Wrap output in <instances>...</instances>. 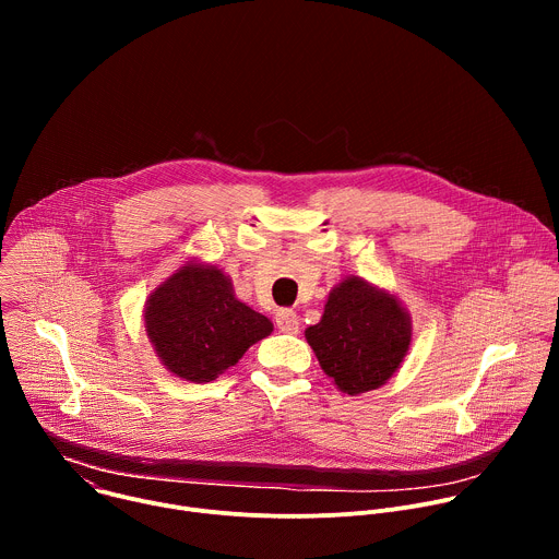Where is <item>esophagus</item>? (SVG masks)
I'll return each instance as SVG.
<instances>
[{"label":"esophagus","mask_w":559,"mask_h":559,"mask_svg":"<svg viewBox=\"0 0 559 559\" xmlns=\"http://www.w3.org/2000/svg\"><path fill=\"white\" fill-rule=\"evenodd\" d=\"M298 325H300V321L292 309H278L276 311V328L283 334H298Z\"/></svg>","instance_id":"esophagus-1"}]
</instances>
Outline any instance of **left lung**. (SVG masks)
Returning a JSON list of instances; mask_svg holds the SVG:
<instances>
[{
	"label": "left lung",
	"instance_id": "1",
	"mask_svg": "<svg viewBox=\"0 0 559 559\" xmlns=\"http://www.w3.org/2000/svg\"><path fill=\"white\" fill-rule=\"evenodd\" d=\"M323 371L349 395L382 386L412 345V316L393 294L360 276L341 281L321 321L305 330Z\"/></svg>",
	"mask_w": 559,
	"mask_h": 559
}]
</instances>
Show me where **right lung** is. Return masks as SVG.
Here are the masks:
<instances>
[{"instance_id":"obj_1","label":"right lung","mask_w":559,"mask_h":559,"mask_svg":"<svg viewBox=\"0 0 559 559\" xmlns=\"http://www.w3.org/2000/svg\"><path fill=\"white\" fill-rule=\"evenodd\" d=\"M143 325L162 365L190 382L216 380L274 332L267 316L236 298L223 270L197 259L147 296Z\"/></svg>"}]
</instances>
